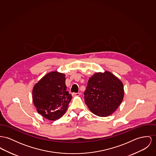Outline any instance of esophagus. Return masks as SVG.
Returning <instances> with one entry per match:
<instances>
[{"mask_svg":"<svg viewBox=\"0 0 156 156\" xmlns=\"http://www.w3.org/2000/svg\"><path fill=\"white\" fill-rule=\"evenodd\" d=\"M80 94V93H74L73 94V96H79Z\"/></svg>","mask_w":156,"mask_h":156,"instance_id":"34e87169","label":"esophagus"}]
</instances>
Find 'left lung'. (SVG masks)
Segmentation results:
<instances>
[{"label":"left lung","instance_id":"8db88e82","mask_svg":"<svg viewBox=\"0 0 156 156\" xmlns=\"http://www.w3.org/2000/svg\"><path fill=\"white\" fill-rule=\"evenodd\" d=\"M84 94L89 110L97 116L105 117L113 114L121 104L124 85L112 73L98 72L89 78Z\"/></svg>","mask_w":156,"mask_h":156}]
</instances>
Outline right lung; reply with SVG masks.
I'll list each match as a JSON object with an SVG mask.
<instances>
[{"mask_svg": "<svg viewBox=\"0 0 156 156\" xmlns=\"http://www.w3.org/2000/svg\"><path fill=\"white\" fill-rule=\"evenodd\" d=\"M65 81L66 75L55 71L45 74L33 87L34 105L37 112L48 120L62 117L72 100Z\"/></svg>", "mask_w": 156, "mask_h": 156, "instance_id": "right-lung-1", "label": "right lung"}]
</instances>
